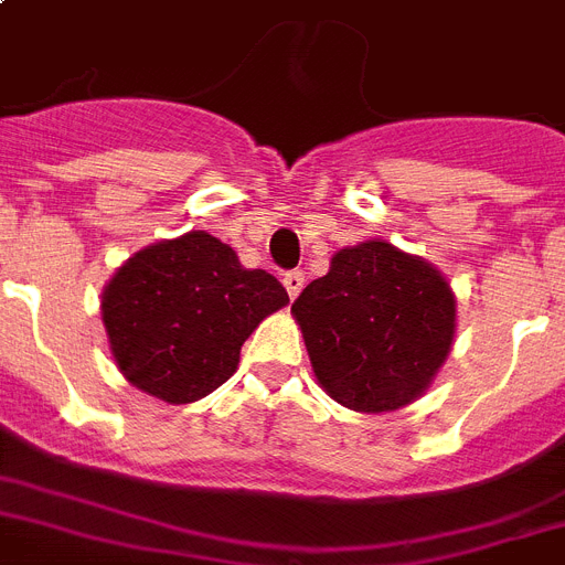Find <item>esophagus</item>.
<instances>
[{
  "label": "esophagus",
  "mask_w": 565,
  "mask_h": 565,
  "mask_svg": "<svg viewBox=\"0 0 565 565\" xmlns=\"http://www.w3.org/2000/svg\"><path fill=\"white\" fill-rule=\"evenodd\" d=\"M282 286H286V291H288V297H297V294L302 291V286H306V274L300 271V268H297V271H288L286 277H282Z\"/></svg>",
  "instance_id": "esophagus-1"
}]
</instances>
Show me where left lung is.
I'll return each instance as SVG.
<instances>
[{"instance_id":"obj_1","label":"left lung","mask_w":565,"mask_h":565,"mask_svg":"<svg viewBox=\"0 0 565 565\" xmlns=\"http://www.w3.org/2000/svg\"><path fill=\"white\" fill-rule=\"evenodd\" d=\"M291 315L320 385L354 412L420 397L455 337V294L440 271L374 239L337 250Z\"/></svg>"}]
</instances>
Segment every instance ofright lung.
Masks as SVG:
<instances>
[{
    "instance_id": "1",
    "label": "right lung",
    "mask_w": 565,
    "mask_h": 565,
    "mask_svg": "<svg viewBox=\"0 0 565 565\" xmlns=\"http://www.w3.org/2000/svg\"><path fill=\"white\" fill-rule=\"evenodd\" d=\"M288 302L263 268H243L205 231L157 243L114 274L103 322L119 371L166 403H194L225 383L263 317Z\"/></svg>"
}]
</instances>
